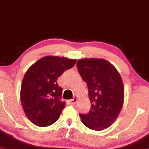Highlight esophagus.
Listing matches in <instances>:
<instances>
[{"label":"esophagus","mask_w":149,"mask_h":149,"mask_svg":"<svg viewBox=\"0 0 149 149\" xmlns=\"http://www.w3.org/2000/svg\"><path fill=\"white\" fill-rule=\"evenodd\" d=\"M77 100H78V98L77 97H75L73 99L70 100L69 102L70 104H75L77 103Z\"/></svg>","instance_id":"esophagus-1"}]
</instances>
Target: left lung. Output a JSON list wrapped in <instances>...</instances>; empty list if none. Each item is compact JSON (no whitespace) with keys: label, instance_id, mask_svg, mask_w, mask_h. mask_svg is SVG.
<instances>
[{"label":"left lung","instance_id":"left-lung-1","mask_svg":"<svg viewBox=\"0 0 149 149\" xmlns=\"http://www.w3.org/2000/svg\"><path fill=\"white\" fill-rule=\"evenodd\" d=\"M77 66L86 82L91 111L81 114V120L88 128L102 130L111 126L118 118L124 101L122 78L116 68L102 58H82Z\"/></svg>","mask_w":149,"mask_h":149}]
</instances>
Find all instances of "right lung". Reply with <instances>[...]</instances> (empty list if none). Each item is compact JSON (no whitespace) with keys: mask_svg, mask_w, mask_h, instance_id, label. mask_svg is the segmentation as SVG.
I'll use <instances>...</instances> for the list:
<instances>
[{"mask_svg":"<svg viewBox=\"0 0 149 149\" xmlns=\"http://www.w3.org/2000/svg\"><path fill=\"white\" fill-rule=\"evenodd\" d=\"M76 61L47 56L26 71L21 86V102L27 118L37 126H49L59 118L66 103L60 100L62 88L57 79Z\"/></svg>","mask_w":149,"mask_h":149,"instance_id":"right-lung-1","label":"right lung"}]
</instances>
